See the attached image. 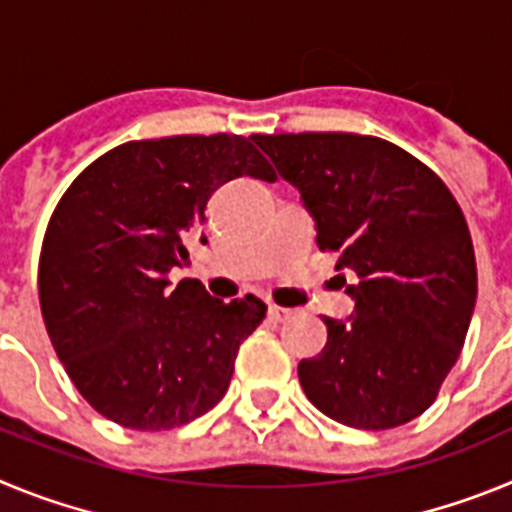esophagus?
I'll return each mask as SVG.
<instances>
[{"instance_id": "obj_1", "label": "esophagus", "mask_w": 512, "mask_h": 512, "mask_svg": "<svg viewBox=\"0 0 512 512\" xmlns=\"http://www.w3.org/2000/svg\"><path fill=\"white\" fill-rule=\"evenodd\" d=\"M269 318L274 320V323H284V320L292 318V310H287V307L271 305V307H269Z\"/></svg>"}]
</instances>
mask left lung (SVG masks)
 I'll list each match as a JSON object with an SVG mask.
<instances>
[{
  "instance_id": "8db88e82",
  "label": "left lung",
  "mask_w": 512,
  "mask_h": 512,
  "mask_svg": "<svg viewBox=\"0 0 512 512\" xmlns=\"http://www.w3.org/2000/svg\"><path fill=\"white\" fill-rule=\"evenodd\" d=\"M300 192L320 251L336 253L354 300L323 318L328 341L297 366L307 400L351 428L418 418L456 364L477 305L467 220L446 184L382 138L354 133L253 135Z\"/></svg>"
}]
</instances>
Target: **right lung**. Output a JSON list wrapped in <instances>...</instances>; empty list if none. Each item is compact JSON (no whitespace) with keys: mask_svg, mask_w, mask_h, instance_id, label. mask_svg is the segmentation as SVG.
<instances>
[{"mask_svg":"<svg viewBox=\"0 0 512 512\" xmlns=\"http://www.w3.org/2000/svg\"><path fill=\"white\" fill-rule=\"evenodd\" d=\"M238 176L277 179L251 138L133 140L58 202L40 251V310L76 390L112 423L169 431L205 415L266 318L259 297L223 302L197 279L171 284V271L192 266L184 241L200 233L210 197Z\"/></svg>","mask_w":512,"mask_h":512,"instance_id":"obj_1","label":"right lung"}]
</instances>
